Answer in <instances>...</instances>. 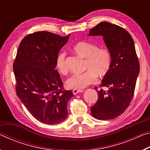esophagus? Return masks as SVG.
Instances as JSON below:
<instances>
[{
    "label": "esophagus",
    "mask_w": 150,
    "mask_h": 150,
    "mask_svg": "<svg viewBox=\"0 0 150 150\" xmlns=\"http://www.w3.org/2000/svg\"><path fill=\"white\" fill-rule=\"evenodd\" d=\"M73 93L74 94V95H76V94H77L79 93H82L83 92V90H79V89H73L72 91Z\"/></svg>",
    "instance_id": "obj_1"
}]
</instances>
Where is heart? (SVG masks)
Here are the masks:
<instances>
[{"label": "heart", "instance_id": "heart-1", "mask_svg": "<svg viewBox=\"0 0 150 150\" xmlns=\"http://www.w3.org/2000/svg\"><path fill=\"white\" fill-rule=\"evenodd\" d=\"M73 50L85 58L84 69L87 71L83 73L73 74L68 78L66 84L69 88L83 89L88 85L96 83V76L104 77L108 73L112 65V56L107 48L98 47L96 44L88 41H81L74 45ZM65 56V52H61L55 60V67L62 74L67 73L68 70Z\"/></svg>", "mask_w": 150, "mask_h": 150}]
</instances>
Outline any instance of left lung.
<instances>
[{
  "instance_id": "obj_1",
  "label": "left lung",
  "mask_w": 150,
  "mask_h": 150,
  "mask_svg": "<svg viewBox=\"0 0 150 150\" xmlns=\"http://www.w3.org/2000/svg\"><path fill=\"white\" fill-rule=\"evenodd\" d=\"M88 35H102L110 51L112 65L105 76L98 93V100L91 107V115L101 120L121 115L132 99L139 63L134 40L128 31L119 26L102 22L91 28ZM108 88L107 91L103 87Z\"/></svg>"
}]
</instances>
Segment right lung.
I'll list each match as a JSON object with an SVG mask.
<instances>
[{
	"instance_id": "right-lung-1",
	"label": "right lung",
	"mask_w": 150,
	"mask_h": 150,
	"mask_svg": "<svg viewBox=\"0 0 150 150\" xmlns=\"http://www.w3.org/2000/svg\"><path fill=\"white\" fill-rule=\"evenodd\" d=\"M69 36L45 31L27 35L20 42L13 63L18 97L42 123L58 124L68 115L67 103L73 94L63 89L55 68L57 55Z\"/></svg>"
}]
</instances>
